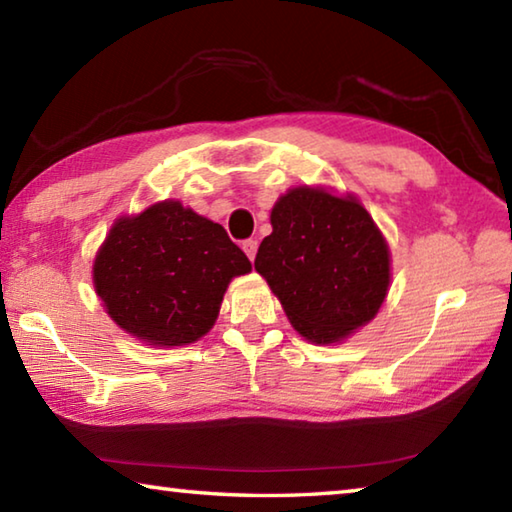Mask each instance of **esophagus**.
<instances>
[{"mask_svg":"<svg viewBox=\"0 0 512 512\" xmlns=\"http://www.w3.org/2000/svg\"><path fill=\"white\" fill-rule=\"evenodd\" d=\"M241 248H244V253L248 255L250 262H253L255 255H257V241L255 239H246L244 246H241Z\"/></svg>","mask_w":512,"mask_h":512,"instance_id":"34e87169","label":"esophagus"}]
</instances>
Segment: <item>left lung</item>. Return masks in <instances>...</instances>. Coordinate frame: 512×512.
<instances>
[{"label": "left lung", "instance_id": "left-lung-1", "mask_svg": "<svg viewBox=\"0 0 512 512\" xmlns=\"http://www.w3.org/2000/svg\"><path fill=\"white\" fill-rule=\"evenodd\" d=\"M255 271L307 341H343L366 325L391 284L386 239L354 196L296 187L275 203Z\"/></svg>", "mask_w": 512, "mask_h": 512}]
</instances>
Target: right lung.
Returning a JSON list of instances; mask_svg holds the SVG:
<instances>
[{"mask_svg": "<svg viewBox=\"0 0 512 512\" xmlns=\"http://www.w3.org/2000/svg\"><path fill=\"white\" fill-rule=\"evenodd\" d=\"M250 268L223 225L178 201H164L115 221L92 277L121 329L171 348L210 332L230 280Z\"/></svg>", "mask_w": 512, "mask_h": 512, "instance_id": "obj_1", "label": "right lung"}]
</instances>
